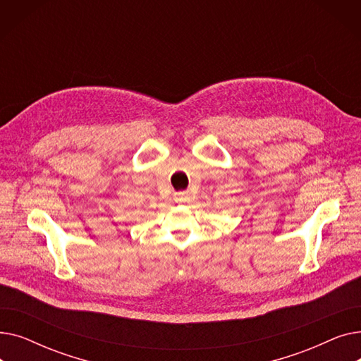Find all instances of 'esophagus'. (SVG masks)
Listing matches in <instances>:
<instances>
[{
	"instance_id": "34e87169",
	"label": "esophagus",
	"mask_w": 361,
	"mask_h": 361,
	"mask_svg": "<svg viewBox=\"0 0 361 361\" xmlns=\"http://www.w3.org/2000/svg\"><path fill=\"white\" fill-rule=\"evenodd\" d=\"M188 199H190L188 193H176L174 195V200L178 203H185V202H188Z\"/></svg>"
}]
</instances>
